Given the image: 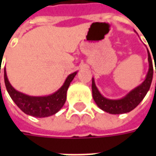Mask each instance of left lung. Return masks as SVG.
Instances as JSON below:
<instances>
[{
  "label": "left lung",
  "instance_id": "obj_1",
  "mask_svg": "<svg viewBox=\"0 0 156 156\" xmlns=\"http://www.w3.org/2000/svg\"><path fill=\"white\" fill-rule=\"evenodd\" d=\"M147 61H148V71L145 80L139 86L129 91L124 97L121 99L112 100L104 97L100 93L95 85L94 78H92V94H93L94 101L101 109L112 115H120V114L129 113L140 104V102L143 100L145 95L147 94V91L149 90L153 79V62L148 50H147Z\"/></svg>",
  "mask_w": 156,
  "mask_h": 156
}]
</instances>
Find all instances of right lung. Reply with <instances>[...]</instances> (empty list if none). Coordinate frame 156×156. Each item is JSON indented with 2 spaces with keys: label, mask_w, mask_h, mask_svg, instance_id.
<instances>
[{
  "label": "right lung",
  "mask_w": 156,
  "mask_h": 156,
  "mask_svg": "<svg viewBox=\"0 0 156 156\" xmlns=\"http://www.w3.org/2000/svg\"><path fill=\"white\" fill-rule=\"evenodd\" d=\"M76 74L77 72L70 74L65 80L62 86L57 91L46 96H31L17 91L9 82L6 68L4 69V81L11 99L22 112L31 116L42 118L51 116L62 108L67 99V91L70 82L73 81Z\"/></svg>",
  "instance_id": "add662e5"
}]
</instances>
